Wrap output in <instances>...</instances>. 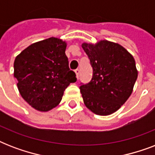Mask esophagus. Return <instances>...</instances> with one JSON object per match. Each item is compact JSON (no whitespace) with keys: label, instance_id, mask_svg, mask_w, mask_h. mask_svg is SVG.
I'll list each match as a JSON object with an SVG mask.
<instances>
[{"label":"esophagus","instance_id":"esophagus-1","mask_svg":"<svg viewBox=\"0 0 155 155\" xmlns=\"http://www.w3.org/2000/svg\"><path fill=\"white\" fill-rule=\"evenodd\" d=\"M75 75H76V78L79 79V73H80V70H79V69H75Z\"/></svg>","mask_w":155,"mask_h":155}]
</instances>
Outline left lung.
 Returning a JSON list of instances; mask_svg holds the SVG:
<instances>
[{"label": "left lung", "instance_id": "left-lung-1", "mask_svg": "<svg viewBox=\"0 0 155 155\" xmlns=\"http://www.w3.org/2000/svg\"><path fill=\"white\" fill-rule=\"evenodd\" d=\"M82 47L92 68L90 82L80 83L84 103L97 115L112 114L132 93L137 78L134 58L120 45L106 40Z\"/></svg>", "mask_w": 155, "mask_h": 155}]
</instances>
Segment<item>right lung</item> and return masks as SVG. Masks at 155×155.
Here are the masks:
<instances>
[{
    "label": "right lung",
    "instance_id": "obj_1",
    "mask_svg": "<svg viewBox=\"0 0 155 155\" xmlns=\"http://www.w3.org/2000/svg\"><path fill=\"white\" fill-rule=\"evenodd\" d=\"M65 42L50 38L30 45L15 58L14 77L22 98L33 108L47 112L62 100L77 79L68 66Z\"/></svg>",
    "mask_w": 155,
    "mask_h": 155
}]
</instances>
